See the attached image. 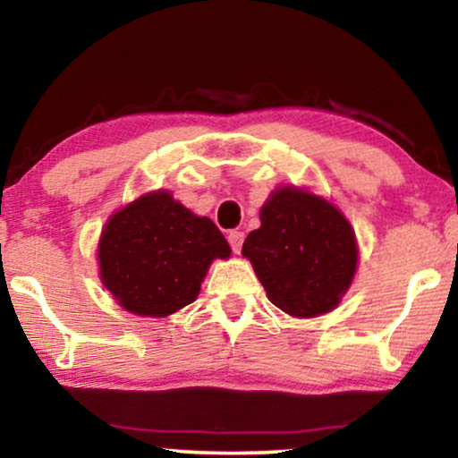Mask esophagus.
<instances>
[{
  "instance_id": "1",
  "label": "esophagus",
  "mask_w": 458,
  "mask_h": 458,
  "mask_svg": "<svg viewBox=\"0 0 458 458\" xmlns=\"http://www.w3.org/2000/svg\"><path fill=\"white\" fill-rule=\"evenodd\" d=\"M227 240H229V244H231V250H233L235 255H240L242 244H244V233H242V231H229Z\"/></svg>"
}]
</instances>
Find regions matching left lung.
Wrapping results in <instances>:
<instances>
[{
    "label": "left lung",
    "instance_id": "8db88e82",
    "mask_svg": "<svg viewBox=\"0 0 458 458\" xmlns=\"http://www.w3.org/2000/svg\"><path fill=\"white\" fill-rule=\"evenodd\" d=\"M286 314L308 318L329 312L352 282L357 242L350 223L329 201L299 189L276 191L261 210V227L242 248Z\"/></svg>",
    "mask_w": 458,
    "mask_h": 458
}]
</instances>
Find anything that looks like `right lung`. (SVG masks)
<instances>
[{"label": "right lung", "instance_id": "add662e5", "mask_svg": "<svg viewBox=\"0 0 458 458\" xmlns=\"http://www.w3.org/2000/svg\"><path fill=\"white\" fill-rule=\"evenodd\" d=\"M229 255L210 218L159 191L110 216L99 240L101 282L129 312L167 316L193 303L210 263Z\"/></svg>", "mask_w": 458, "mask_h": 458}]
</instances>
